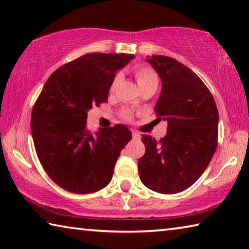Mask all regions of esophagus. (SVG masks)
I'll return each mask as SVG.
<instances>
[{
	"label": "esophagus",
	"mask_w": 249,
	"mask_h": 249,
	"mask_svg": "<svg viewBox=\"0 0 249 249\" xmlns=\"http://www.w3.org/2000/svg\"><path fill=\"white\" fill-rule=\"evenodd\" d=\"M132 135H133L134 138H140L141 137V134L136 132V130H132Z\"/></svg>",
	"instance_id": "34e87169"
}]
</instances>
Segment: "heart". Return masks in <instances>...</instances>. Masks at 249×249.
Masks as SVG:
<instances>
[{
	"mask_svg": "<svg viewBox=\"0 0 249 249\" xmlns=\"http://www.w3.org/2000/svg\"><path fill=\"white\" fill-rule=\"evenodd\" d=\"M134 75L136 78V81L140 86L141 89L148 86H156L158 84V75L156 73L154 69L149 68V67L137 65L134 67ZM121 81V74H115L114 78L112 79L111 84H109V92H114L116 89L117 84ZM122 117L125 120H130L132 119V113L129 111H124L122 113Z\"/></svg>",
	"mask_w": 249,
	"mask_h": 249,
	"instance_id": "b5f03b06",
	"label": "heart"
}]
</instances>
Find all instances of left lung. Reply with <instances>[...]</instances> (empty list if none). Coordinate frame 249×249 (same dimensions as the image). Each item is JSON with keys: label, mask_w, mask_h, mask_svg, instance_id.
Returning <instances> with one entry per match:
<instances>
[{"label": "left lung", "mask_w": 249, "mask_h": 249, "mask_svg": "<svg viewBox=\"0 0 249 249\" xmlns=\"http://www.w3.org/2000/svg\"><path fill=\"white\" fill-rule=\"evenodd\" d=\"M147 61L161 79L155 112L168 127L160 141L142 136L146 151L138 159V174L150 190L175 195L191 187L209 166L217 146L218 112L212 93L188 67L159 54Z\"/></svg>", "instance_id": "1"}]
</instances>
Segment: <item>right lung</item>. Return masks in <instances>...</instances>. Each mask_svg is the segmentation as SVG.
Returning <instances> with one entry per match:
<instances>
[{"instance_id": "add662e5", "label": "right lung", "mask_w": 249, "mask_h": 249, "mask_svg": "<svg viewBox=\"0 0 249 249\" xmlns=\"http://www.w3.org/2000/svg\"><path fill=\"white\" fill-rule=\"evenodd\" d=\"M135 56L91 53L58 68L32 111L31 129L44 170L65 190L86 195L107 187L121 150L132 140L124 125L87 128L88 111L107 102L116 70Z\"/></svg>"}]
</instances>
